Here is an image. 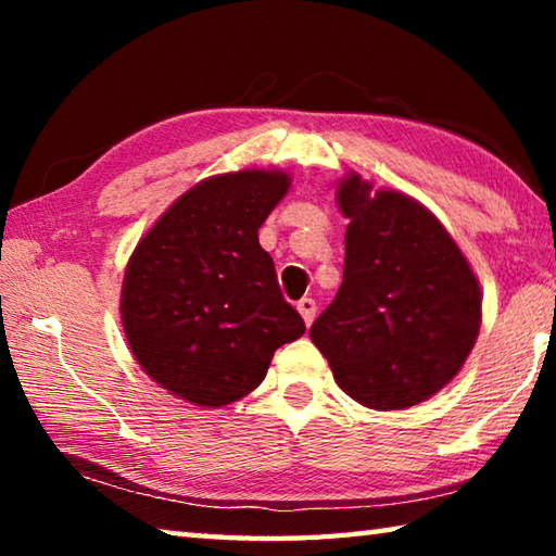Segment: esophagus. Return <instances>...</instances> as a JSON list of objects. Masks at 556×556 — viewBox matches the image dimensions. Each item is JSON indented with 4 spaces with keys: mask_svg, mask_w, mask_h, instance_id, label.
Segmentation results:
<instances>
[{
    "mask_svg": "<svg viewBox=\"0 0 556 556\" xmlns=\"http://www.w3.org/2000/svg\"><path fill=\"white\" fill-rule=\"evenodd\" d=\"M296 308H299L301 318H304V324L312 326L314 324V316H316V301L314 299H301L299 304H296Z\"/></svg>",
    "mask_w": 556,
    "mask_h": 556,
    "instance_id": "esophagus-1",
    "label": "esophagus"
}]
</instances>
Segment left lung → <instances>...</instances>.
Returning <instances> with one entry per match:
<instances>
[{"label":"left lung","mask_w":556,"mask_h":556,"mask_svg":"<svg viewBox=\"0 0 556 556\" xmlns=\"http://www.w3.org/2000/svg\"><path fill=\"white\" fill-rule=\"evenodd\" d=\"M345 215L343 285L312 326L336 382L370 409L437 394L473 348L481 289L458 244L425 205L375 191L357 174L338 186Z\"/></svg>","instance_id":"left-lung-1"}]
</instances>
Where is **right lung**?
Masks as SVG:
<instances>
[{"instance_id": "1", "label": "right lung", "mask_w": 556, "mask_h": 556, "mask_svg": "<svg viewBox=\"0 0 556 556\" xmlns=\"http://www.w3.org/2000/svg\"><path fill=\"white\" fill-rule=\"evenodd\" d=\"M289 191L285 172L244 168L186 191L131 252L122 326L164 390L223 407L265 380L279 345L304 336L257 230Z\"/></svg>"}]
</instances>
